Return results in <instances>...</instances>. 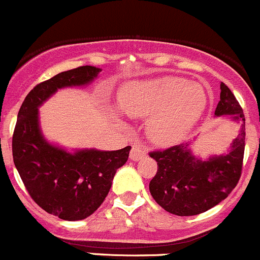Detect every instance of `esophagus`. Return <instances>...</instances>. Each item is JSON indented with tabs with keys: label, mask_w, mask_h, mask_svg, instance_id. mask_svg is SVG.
Returning a JSON list of instances; mask_svg holds the SVG:
<instances>
[{
	"label": "esophagus",
	"mask_w": 260,
	"mask_h": 260,
	"mask_svg": "<svg viewBox=\"0 0 260 260\" xmlns=\"http://www.w3.org/2000/svg\"><path fill=\"white\" fill-rule=\"evenodd\" d=\"M146 154V150L144 146H140V145H134L133 148H131V151H130V159L131 160H139V159L144 158Z\"/></svg>",
	"instance_id": "esophagus-1"
}]
</instances>
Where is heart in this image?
Masks as SVG:
<instances>
[{"label":"heart","instance_id":"b5f03b06","mask_svg":"<svg viewBox=\"0 0 260 260\" xmlns=\"http://www.w3.org/2000/svg\"><path fill=\"white\" fill-rule=\"evenodd\" d=\"M120 110L131 117H149L146 131L154 143L181 140L201 116L206 94L199 83L176 77L133 81L117 92Z\"/></svg>","mask_w":260,"mask_h":260}]
</instances>
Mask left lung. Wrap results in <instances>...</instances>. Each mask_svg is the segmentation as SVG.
Masks as SVG:
<instances>
[{"label":"left lung","instance_id":"1","mask_svg":"<svg viewBox=\"0 0 260 260\" xmlns=\"http://www.w3.org/2000/svg\"><path fill=\"white\" fill-rule=\"evenodd\" d=\"M220 101L215 116H230L241 122L240 133L230 144L226 154L209 159L197 158L189 144H179L149 155L158 164V171L149 189L159 206L177 216L202 214L220 204L235 188L241 176L245 149V117L233 92L220 84Z\"/></svg>","mask_w":260,"mask_h":260}]
</instances>
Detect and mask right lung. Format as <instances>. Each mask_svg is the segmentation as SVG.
I'll return each mask as SVG.
<instances>
[{
  "mask_svg": "<svg viewBox=\"0 0 260 260\" xmlns=\"http://www.w3.org/2000/svg\"><path fill=\"white\" fill-rule=\"evenodd\" d=\"M101 71L92 66L78 67L37 84L25 97L17 115L12 136L15 167L31 199L61 220H83L101 206L115 173L127 161L131 146L71 153L44 138L38 109L58 89L89 84Z\"/></svg>",
  "mask_w": 260,
  "mask_h": 260,
  "instance_id": "right-lung-1",
  "label": "right lung"
}]
</instances>
